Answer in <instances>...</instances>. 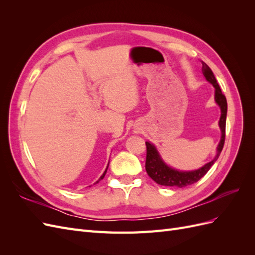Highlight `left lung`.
Masks as SVG:
<instances>
[{
  "instance_id": "left-lung-1",
  "label": "left lung",
  "mask_w": 255,
  "mask_h": 255,
  "mask_svg": "<svg viewBox=\"0 0 255 255\" xmlns=\"http://www.w3.org/2000/svg\"><path fill=\"white\" fill-rule=\"evenodd\" d=\"M202 72L205 76L206 81L213 84L215 87V101L220 106L221 110V117L219 120V127L221 129V139L217 146V155L215 158L204 165L202 168L198 169L195 171H177L174 169L168 167L163 160H161L158 152L156 151L155 146L151 144L149 141L145 142L146 146V157H145V170L146 173L153 181H155L157 184L163 185V186H173V187H185L188 185L198 182L201 177H203L207 171L210 170L211 167L214 165L216 160L218 159L220 153L223 149L226 139V121H227V111L228 104L225 95L219 87V85L216 80L211 68L208 67L204 61H202Z\"/></svg>"
}]
</instances>
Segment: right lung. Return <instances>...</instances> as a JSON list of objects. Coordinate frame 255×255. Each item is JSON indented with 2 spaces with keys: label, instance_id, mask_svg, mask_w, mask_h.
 I'll use <instances>...</instances> for the list:
<instances>
[{
  "label": "right lung",
  "instance_id": "1",
  "mask_svg": "<svg viewBox=\"0 0 255 255\" xmlns=\"http://www.w3.org/2000/svg\"><path fill=\"white\" fill-rule=\"evenodd\" d=\"M109 164H110V163H109ZM107 168H109V166H107ZM107 168H106V170H105V171H104V173H103V174H102V175H101V177H100V179H99V180H98V181H97V183H99V181H101V180H102V179H103V177H104V176H105V174H106V171H107Z\"/></svg>",
  "mask_w": 255,
  "mask_h": 255
}]
</instances>
